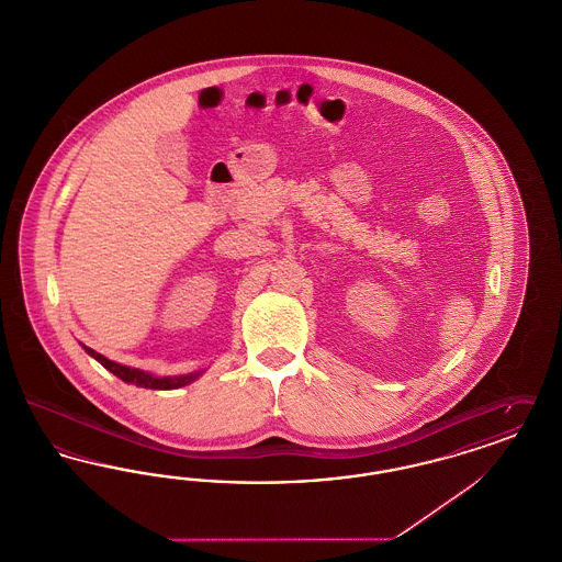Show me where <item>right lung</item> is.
<instances>
[{
    "mask_svg": "<svg viewBox=\"0 0 562 562\" xmlns=\"http://www.w3.org/2000/svg\"><path fill=\"white\" fill-rule=\"evenodd\" d=\"M83 349H86L94 360H99L108 371H111L115 376H120L122 381L136 383L138 387H147V390H177V387L188 385V383H191V381L198 376V373L183 374V376H154V374L143 373V371H138V369H131V367L117 364V362L109 360L105 356L97 353L94 349L86 348V346H83Z\"/></svg>",
    "mask_w": 562,
    "mask_h": 562,
    "instance_id": "add662e5",
    "label": "right lung"
}]
</instances>
